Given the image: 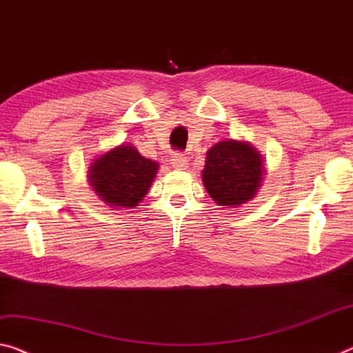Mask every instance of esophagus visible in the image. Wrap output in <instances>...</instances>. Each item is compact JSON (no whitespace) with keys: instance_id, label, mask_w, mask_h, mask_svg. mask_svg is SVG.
Returning <instances> with one entry per match:
<instances>
[{"instance_id":"1","label":"esophagus","mask_w":353,"mask_h":353,"mask_svg":"<svg viewBox=\"0 0 353 353\" xmlns=\"http://www.w3.org/2000/svg\"><path fill=\"white\" fill-rule=\"evenodd\" d=\"M171 165L176 168V170H187L188 166V157L185 154L176 152L171 157Z\"/></svg>"}]
</instances>
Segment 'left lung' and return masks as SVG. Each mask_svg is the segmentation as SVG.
<instances>
[{
  "label": "left lung",
  "mask_w": 353,
  "mask_h": 353,
  "mask_svg": "<svg viewBox=\"0 0 353 353\" xmlns=\"http://www.w3.org/2000/svg\"><path fill=\"white\" fill-rule=\"evenodd\" d=\"M203 183L209 196L221 207L250 203L262 185L265 163L259 150L248 141L221 139L205 154Z\"/></svg>",
  "instance_id": "8db88e82"
}]
</instances>
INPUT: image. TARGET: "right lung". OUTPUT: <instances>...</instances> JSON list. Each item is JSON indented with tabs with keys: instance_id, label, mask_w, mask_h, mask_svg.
Masks as SVG:
<instances>
[{
	"instance_id": "add662e5",
	"label": "right lung",
	"mask_w": 353,
	"mask_h": 353,
	"mask_svg": "<svg viewBox=\"0 0 353 353\" xmlns=\"http://www.w3.org/2000/svg\"><path fill=\"white\" fill-rule=\"evenodd\" d=\"M159 168L135 146L122 143L92 160L88 182L106 205L117 210L135 209L146 198Z\"/></svg>"
}]
</instances>
